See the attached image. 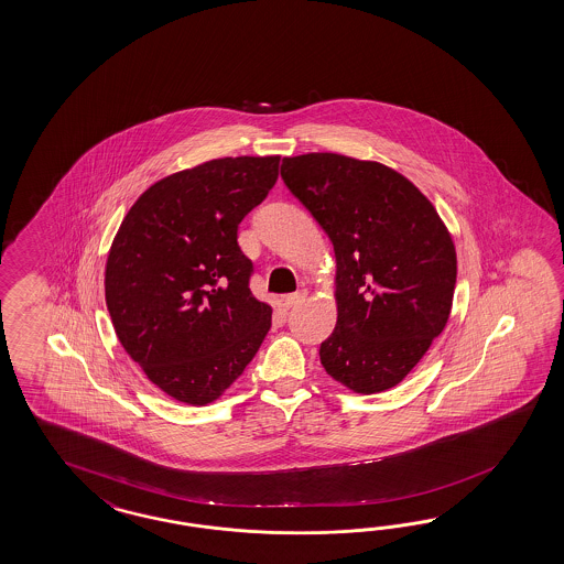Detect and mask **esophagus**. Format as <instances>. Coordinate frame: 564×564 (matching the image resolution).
Listing matches in <instances>:
<instances>
[{"label":"esophagus","instance_id":"obj_1","mask_svg":"<svg viewBox=\"0 0 564 564\" xmlns=\"http://www.w3.org/2000/svg\"><path fill=\"white\" fill-rule=\"evenodd\" d=\"M305 289H300V291H295V293H289V295H285L283 297V302H285V305L288 307H293V305H297V303H302L303 300H305Z\"/></svg>","mask_w":564,"mask_h":564}]
</instances>
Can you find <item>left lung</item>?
Listing matches in <instances>:
<instances>
[{
    "label": "left lung",
    "instance_id": "left-lung-1",
    "mask_svg": "<svg viewBox=\"0 0 564 564\" xmlns=\"http://www.w3.org/2000/svg\"><path fill=\"white\" fill-rule=\"evenodd\" d=\"M281 177L328 234L338 319L319 360L357 393L395 387L444 330L456 285L453 238L412 181L334 152L283 159Z\"/></svg>",
    "mask_w": 564,
    "mask_h": 564
}]
</instances>
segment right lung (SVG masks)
<instances>
[{"mask_svg":"<svg viewBox=\"0 0 564 564\" xmlns=\"http://www.w3.org/2000/svg\"><path fill=\"white\" fill-rule=\"evenodd\" d=\"M279 177V156H226L169 175L126 214L106 264V303L126 352L166 395L206 405L271 330L250 291L238 226Z\"/></svg>","mask_w":564,"mask_h":564,"instance_id":"right-lung-1","label":"right lung"}]
</instances>
